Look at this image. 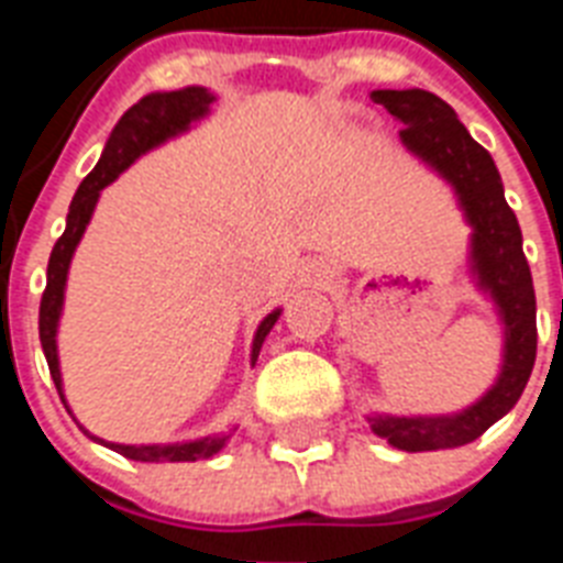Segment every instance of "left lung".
Returning a JSON list of instances; mask_svg holds the SVG:
<instances>
[{"mask_svg": "<svg viewBox=\"0 0 563 563\" xmlns=\"http://www.w3.org/2000/svg\"><path fill=\"white\" fill-rule=\"evenodd\" d=\"M371 99L402 122L400 143L438 172L455 192L471 224V277L494 303L503 324V365L488 391L453 415H368L374 435L406 453L471 444L515 409L538 353L532 272L523 254V233L508 207L494 157L482 148L455 110L427 90H374Z\"/></svg>", "mask_w": 563, "mask_h": 563, "instance_id": "8db88e82", "label": "left lung"}]
</instances>
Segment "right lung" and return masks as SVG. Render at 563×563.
<instances>
[{"mask_svg":"<svg viewBox=\"0 0 563 563\" xmlns=\"http://www.w3.org/2000/svg\"><path fill=\"white\" fill-rule=\"evenodd\" d=\"M212 101H216V96L207 87H184V90L148 92V96H143L134 108L125 110V117L119 119L117 128L110 131L96 169L81 180V187H78L73 203H69L66 230L64 236L55 242V247H52L46 268V291H43V300H40V344H43L48 374L55 379L57 394H60L64 406V379H60V362H57V324H60V312H64L69 263H73L75 247L81 242L84 230L90 224L101 189L110 187L145 152H152V148L163 145L172 136L187 134L192 122H198V119L210 113ZM280 312L283 309H274L256 327L254 344H251V365H256V356L263 351L265 335L272 333V327L277 324ZM66 411H69V406H66ZM90 438L99 441V444L110 446L113 453L134 459V462H201V459H212V455L219 453L221 446L228 444L230 435H219L216 432V435L195 438V441H175V444H113V441H104V438Z\"/></svg>","mask_w":563,"mask_h":563,"instance_id":"right-lung-1","label":"right lung"}]
</instances>
